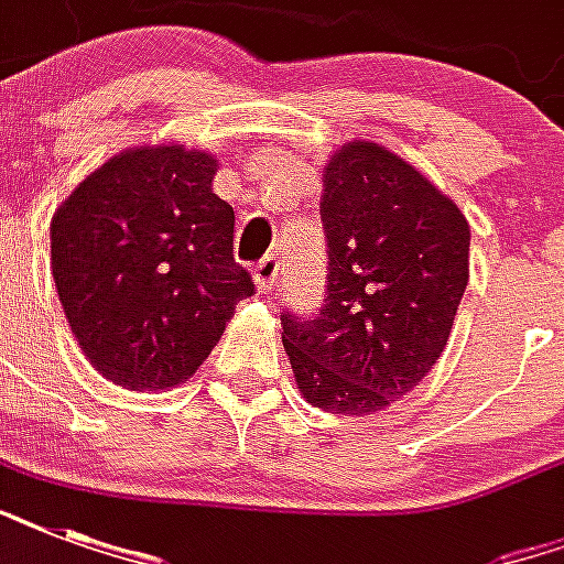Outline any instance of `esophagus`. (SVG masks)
I'll list each match as a JSON object with an SVG mask.
<instances>
[{
	"label": "esophagus",
	"mask_w": 564,
	"mask_h": 564,
	"mask_svg": "<svg viewBox=\"0 0 564 564\" xmlns=\"http://www.w3.org/2000/svg\"><path fill=\"white\" fill-rule=\"evenodd\" d=\"M278 274H281V260H278L274 254H265L263 260L254 265V281L260 290H274Z\"/></svg>",
	"instance_id": "34e87169"
}]
</instances>
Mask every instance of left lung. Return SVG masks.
<instances>
[{
  "mask_svg": "<svg viewBox=\"0 0 564 564\" xmlns=\"http://www.w3.org/2000/svg\"><path fill=\"white\" fill-rule=\"evenodd\" d=\"M327 292L283 310V348L318 410L371 415L421 383L445 351L468 286L471 230L398 154L348 143L325 170Z\"/></svg>",
  "mask_w": 564,
  "mask_h": 564,
  "instance_id": "obj_1",
  "label": "left lung"
}]
</instances>
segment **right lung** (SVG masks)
Listing matches in <instances>:
<instances>
[{
    "label": "right lung",
    "mask_w": 564,
    "mask_h": 564,
    "mask_svg": "<svg viewBox=\"0 0 564 564\" xmlns=\"http://www.w3.org/2000/svg\"><path fill=\"white\" fill-rule=\"evenodd\" d=\"M216 161L181 145L117 154L57 207L52 274L75 339L137 392L184 383L254 281L234 257Z\"/></svg>",
    "instance_id": "right-lung-1"
}]
</instances>
